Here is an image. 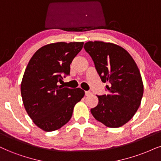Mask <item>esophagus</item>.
<instances>
[{"mask_svg": "<svg viewBox=\"0 0 161 161\" xmlns=\"http://www.w3.org/2000/svg\"><path fill=\"white\" fill-rule=\"evenodd\" d=\"M91 94H92V92H91L90 91H86V92H85V95H86V96H90V95H91Z\"/></svg>", "mask_w": 161, "mask_h": 161, "instance_id": "esophagus-1", "label": "esophagus"}]
</instances>
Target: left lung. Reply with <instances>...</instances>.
Listing matches in <instances>:
<instances>
[{"instance_id":"obj_1","label":"left lung","mask_w":161,"mask_h":161,"mask_svg":"<svg viewBox=\"0 0 161 161\" xmlns=\"http://www.w3.org/2000/svg\"><path fill=\"white\" fill-rule=\"evenodd\" d=\"M84 49L90 54L108 94L97 96L98 104L91 109L96 120L109 128H119L137 111L143 95L141 75L135 61L119 45L104 42H88Z\"/></svg>"}]
</instances>
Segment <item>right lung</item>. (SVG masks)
I'll list each match as a JSON object with an SVG mask.
<instances>
[{"label":"right lung","mask_w":161,"mask_h":161,"mask_svg":"<svg viewBox=\"0 0 161 161\" xmlns=\"http://www.w3.org/2000/svg\"><path fill=\"white\" fill-rule=\"evenodd\" d=\"M84 42H57L40 47L31 57L24 74L21 93L27 114L39 128L49 132L70 120L76 103L84 96L80 88L57 83L70 74V64Z\"/></svg>","instance_id":"right-lung-1"}]
</instances>
